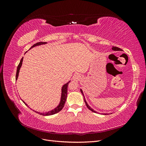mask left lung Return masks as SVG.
<instances>
[{"label": "left lung", "instance_id": "obj_1", "mask_svg": "<svg viewBox=\"0 0 146 146\" xmlns=\"http://www.w3.org/2000/svg\"><path fill=\"white\" fill-rule=\"evenodd\" d=\"M112 49L113 50H122V49H121L120 48H119V47H115V46H113V47H112ZM80 91H81V92L82 93V94L83 95V91H82V90H80ZM84 98H85V97H84ZM84 101H85V104H86V107H87V108L89 109L90 110H91V111H93V112H94V113H96V111H94L93 110H92L89 105H88V104H87V102H86V100L85 99V98H84Z\"/></svg>", "mask_w": 146, "mask_h": 146}]
</instances>
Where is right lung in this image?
Here are the masks:
<instances>
[{"label":"right lung","mask_w":146,"mask_h":146,"mask_svg":"<svg viewBox=\"0 0 146 146\" xmlns=\"http://www.w3.org/2000/svg\"><path fill=\"white\" fill-rule=\"evenodd\" d=\"M47 42H39L35 44L33 46H32V47H30V48H32L35 46H39V45H41V44H46ZM23 58H22V59L20 61V63L19 64V65L17 66V71H16V80L17 79V77H18V75H19V69L21 67V65L23 64ZM70 82V81H69ZM69 82H68L67 83H66L65 85H63V88H62V93H61V101H60V103L59 104V105L56 108H55L54 110H52L50 111H48L47 113H39V112H36L37 113L41 114V115H43V116H50V115H53V114H56L57 113H58L59 111H60L61 110H62L64 107V104H65V102L66 100V98H67V94H68V84ZM23 102L26 105L24 102L23 101Z\"/></svg>","instance_id":"right-lung-1"}]
</instances>
